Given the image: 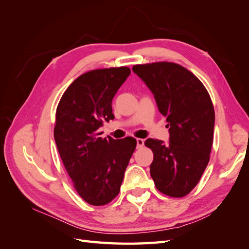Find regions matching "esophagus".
Here are the masks:
<instances>
[{"instance_id": "34e87169", "label": "esophagus", "mask_w": 249, "mask_h": 249, "mask_svg": "<svg viewBox=\"0 0 249 249\" xmlns=\"http://www.w3.org/2000/svg\"><path fill=\"white\" fill-rule=\"evenodd\" d=\"M136 142H137V148H141V147H143V145H144V140L141 138H138L136 140Z\"/></svg>"}]
</instances>
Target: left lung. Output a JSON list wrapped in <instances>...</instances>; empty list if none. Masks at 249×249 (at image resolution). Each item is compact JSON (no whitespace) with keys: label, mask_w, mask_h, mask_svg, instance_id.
I'll return each instance as SVG.
<instances>
[{"label":"left lung","mask_w":249,"mask_h":249,"mask_svg":"<svg viewBox=\"0 0 249 249\" xmlns=\"http://www.w3.org/2000/svg\"><path fill=\"white\" fill-rule=\"evenodd\" d=\"M132 70L153 92L169 127L168 144L152 138L144 142L154 153L150 177L163 194L183 197L197 185L210 160L215 124L210 94L177 63L138 64Z\"/></svg>","instance_id":"1"}]
</instances>
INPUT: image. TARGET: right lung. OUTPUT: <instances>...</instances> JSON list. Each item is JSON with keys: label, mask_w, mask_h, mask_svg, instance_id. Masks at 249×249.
<instances>
[{"label": "right lung", "mask_w": 249, "mask_h": 249, "mask_svg": "<svg viewBox=\"0 0 249 249\" xmlns=\"http://www.w3.org/2000/svg\"><path fill=\"white\" fill-rule=\"evenodd\" d=\"M131 70L126 66L81 74L65 90L56 111L54 138L74 189L86 202L104 206L119 193L136 139L102 138L97 130L114 119L112 100Z\"/></svg>", "instance_id": "right-lung-1"}]
</instances>
